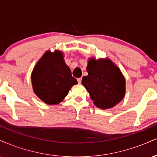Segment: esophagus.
<instances>
[{
    "label": "esophagus",
    "mask_w": 157,
    "mask_h": 157,
    "mask_svg": "<svg viewBox=\"0 0 157 157\" xmlns=\"http://www.w3.org/2000/svg\"><path fill=\"white\" fill-rule=\"evenodd\" d=\"M77 81H78L79 83H81V82H82V78H81V77L80 78H78L77 79Z\"/></svg>",
    "instance_id": "34e87169"
}]
</instances>
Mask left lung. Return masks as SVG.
I'll return each mask as SVG.
<instances>
[{
	"label": "left lung",
	"instance_id": "obj_1",
	"mask_svg": "<svg viewBox=\"0 0 157 157\" xmlns=\"http://www.w3.org/2000/svg\"><path fill=\"white\" fill-rule=\"evenodd\" d=\"M86 69L88 75L82 77V84L97 108L111 109L122 101L125 94V79L112 60L91 57Z\"/></svg>",
	"mask_w": 157,
	"mask_h": 157
}]
</instances>
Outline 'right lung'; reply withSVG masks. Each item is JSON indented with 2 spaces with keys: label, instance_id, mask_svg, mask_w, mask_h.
<instances>
[{
  "label": "right lung",
  "instance_id": "add662e5",
  "mask_svg": "<svg viewBox=\"0 0 157 157\" xmlns=\"http://www.w3.org/2000/svg\"><path fill=\"white\" fill-rule=\"evenodd\" d=\"M34 93L48 105H57L64 100L77 81L60 50H48L37 61L31 75Z\"/></svg>",
  "mask_w": 157,
  "mask_h": 157
}]
</instances>
